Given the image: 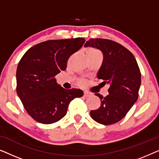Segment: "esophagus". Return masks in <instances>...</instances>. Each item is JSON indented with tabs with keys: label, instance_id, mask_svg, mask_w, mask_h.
Wrapping results in <instances>:
<instances>
[{
	"label": "esophagus",
	"instance_id": "obj_1",
	"mask_svg": "<svg viewBox=\"0 0 159 159\" xmlns=\"http://www.w3.org/2000/svg\"><path fill=\"white\" fill-rule=\"evenodd\" d=\"M83 95H84V97L88 98V97H90V96H91V94H90V93H88V92H84Z\"/></svg>",
	"mask_w": 159,
	"mask_h": 159
}]
</instances>
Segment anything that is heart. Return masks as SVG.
Wrapping results in <instances>:
<instances>
[{
  "instance_id": "1",
  "label": "heart",
  "mask_w": 159,
  "mask_h": 159,
  "mask_svg": "<svg viewBox=\"0 0 159 159\" xmlns=\"http://www.w3.org/2000/svg\"><path fill=\"white\" fill-rule=\"evenodd\" d=\"M97 53H99L98 51L97 50L93 49V48L89 49L88 51H87V54H97ZM80 83H82V82H80Z\"/></svg>"
}]
</instances>
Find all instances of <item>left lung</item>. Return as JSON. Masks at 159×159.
I'll return each instance as SVG.
<instances>
[{
  "mask_svg": "<svg viewBox=\"0 0 159 159\" xmlns=\"http://www.w3.org/2000/svg\"><path fill=\"white\" fill-rule=\"evenodd\" d=\"M84 46L96 48L103 53V60L98 78L110 84L106 97L96 93L101 104L90 111L95 121L104 125L121 120L138 98L141 74L135 58L129 50L115 41L103 38L90 39Z\"/></svg>",
  "mask_w": 159,
  "mask_h": 159,
  "instance_id": "obj_1",
  "label": "left lung"
}]
</instances>
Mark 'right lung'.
<instances>
[{"label": "right lung", "mask_w": 159, "mask_h": 159, "mask_svg": "<svg viewBox=\"0 0 159 159\" xmlns=\"http://www.w3.org/2000/svg\"><path fill=\"white\" fill-rule=\"evenodd\" d=\"M85 40L77 38L50 40L28 50L16 69V93L25 110L38 122L49 125L66 114L70 102L83 96L80 89L66 90L55 77L66 70L70 56Z\"/></svg>", "instance_id": "obj_1"}]
</instances>
